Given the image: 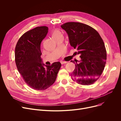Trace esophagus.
I'll return each mask as SVG.
<instances>
[{"label":"esophagus","instance_id":"esophagus-1","mask_svg":"<svg viewBox=\"0 0 121 121\" xmlns=\"http://www.w3.org/2000/svg\"><path fill=\"white\" fill-rule=\"evenodd\" d=\"M67 63V62H66V61H62V62H61V64L62 65H63L64 64H66Z\"/></svg>","mask_w":121,"mask_h":121}]
</instances>
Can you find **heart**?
<instances>
[{
	"label": "heart",
	"instance_id": "1",
	"mask_svg": "<svg viewBox=\"0 0 121 121\" xmlns=\"http://www.w3.org/2000/svg\"><path fill=\"white\" fill-rule=\"evenodd\" d=\"M63 36L61 32L59 30H55L52 34V38L54 39L59 38H63Z\"/></svg>",
	"mask_w": 121,
	"mask_h": 121
}]
</instances>
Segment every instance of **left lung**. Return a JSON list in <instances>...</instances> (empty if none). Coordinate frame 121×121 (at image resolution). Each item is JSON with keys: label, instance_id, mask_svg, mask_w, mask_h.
I'll return each mask as SVG.
<instances>
[{"label": "left lung", "instance_id": "8db88e82", "mask_svg": "<svg viewBox=\"0 0 121 121\" xmlns=\"http://www.w3.org/2000/svg\"><path fill=\"white\" fill-rule=\"evenodd\" d=\"M61 27L67 32L71 46L80 54V61H71L75 66L72 79L81 85L93 84L106 64V51L102 38L95 29L82 23L69 22Z\"/></svg>", "mask_w": 121, "mask_h": 121}]
</instances>
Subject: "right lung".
Returning a JSON list of instances; mask_svg holds the SVG:
<instances>
[{
    "label": "right lung",
    "mask_w": 121,
    "mask_h": 121,
    "mask_svg": "<svg viewBox=\"0 0 121 121\" xmlns=\"http://www.w3.org/2000/svg\"><path fill=\"white\" fill-rule=\"evenodd\" d=\"M48 30V27L43 26L27 31L19 39L15 48L17 70L25 83L36 90H44L52 86L61 66L59 62L50 66L42 63L41 43Z\"/></svg>",
    "instance_id": "add662e5"
}]
</instances>
